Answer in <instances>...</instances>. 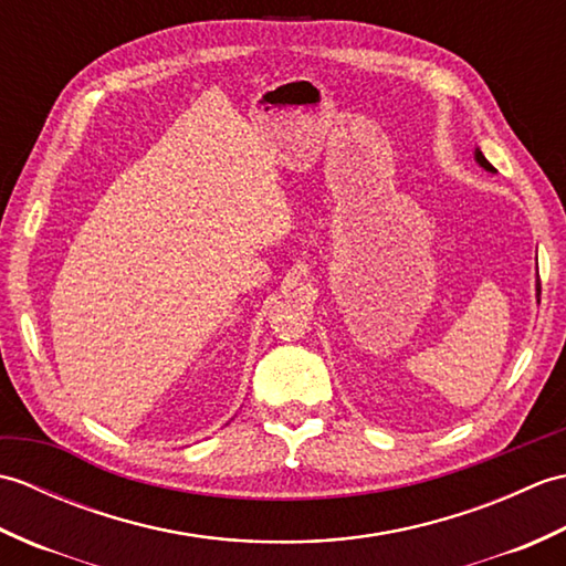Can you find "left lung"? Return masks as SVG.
I'll return each mask as SVG.
<instances>
[{
  "label": "left lung",
  "instance_id": "8db88e82",
  "mask_svg": "<svg viewBox=\"0 0 566 566\" xmlns=\"http://www.w3.org/2000/svg\"><path fill=\"white\" fill-rule=\"evenodd\" d=\"M474 160H476L479 165H482L486 172H496L494 165H491V163L484 158V153L479 150V148H474ZM535 292H537V304H539V274H537V282H535Z\"/></svg>",
  "mask_w": 566,
  "mask_h": 566
}]
</instances>
